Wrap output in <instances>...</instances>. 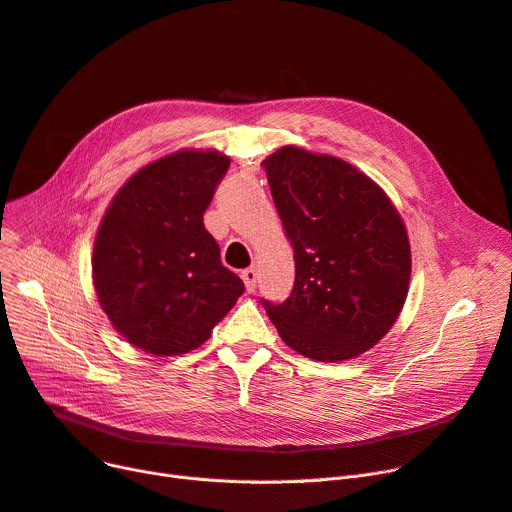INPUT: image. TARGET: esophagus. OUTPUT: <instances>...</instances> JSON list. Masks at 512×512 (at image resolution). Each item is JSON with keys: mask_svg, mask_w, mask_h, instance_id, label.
Here are the masks:
<instances>
[{"mask_svg": "<svg viewBox=\"0 0 512 512\" xmlns=\"http://www.w3.org/2000/svg\"><path fill=\"white\" fill-rule=\"evenodd\" d=\"M242 282H245V288L247 292H253L255 286H257V270L255 267H247V270H242Z\"/></svg>", "mask_w": 512, "mask_h": 512, "instance_id": "obj_1", "label": "esophagus"}]
</instances>
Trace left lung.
Returning <instances> with one entry per match:
<instances>
[{
	"label": "left lung",
	"mask_w": 512,
	"mask_h": 512,
	"mask_svg": "<svg viewBox=\"0 0 512 512\" xmlns=\"http://www.w3.org/2000/svg\"><path fill=\"white\" fill-rule=\"evenodd\" d=\"M294 249V288L263 301L280 338L315 361L355 359L394 326L411 282L409 234L380 184L348 161L286 145L263 159Z\"/></svg>",
	"instance_id": "8db88e82"
}]
</instances>
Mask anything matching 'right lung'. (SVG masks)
I'll use <instances>...</instances> for the list:
<instances>
[{"label":"right lung","instance_id":"right-lung-1","mask_svg":"<svg viewBox=\"0 0 512 512\" xmlns=\"http://www.w3.org/2000/svg\"><path fill=\"white\" fill-rule=\"evenodd\" d=\"M230 168L215 149L159 157L105 209L93 245V286L116 332L155 357L201 346L245 290L203 226Z\"/></svg>","mask_w":512,"mask_h":512}]
</instances>
